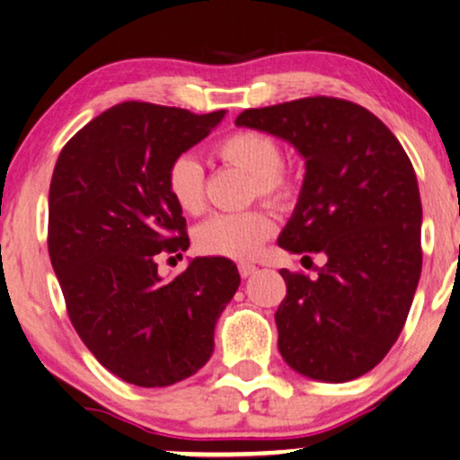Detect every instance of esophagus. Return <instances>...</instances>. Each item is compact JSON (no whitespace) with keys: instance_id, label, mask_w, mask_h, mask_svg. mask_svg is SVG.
Returning a JSON list of instances; mask_svg holds the SVG:
<instances>
[{"instance_id":"esophagus-1","label":"esophagus","mask_w":460,"mask_h":460,"mask_svg":"<svg viewBox=\"0 0 460 460\" xmlns=\"http://www.w3.org/2000/svg\"><path fill=\"white\" fill-rule=\"evenodd\" d=\"M256 264H249V262H241L239 264V273H241V277L243 279H247V277H252L253 273H256Z\"/></svg>"}]
</instances>
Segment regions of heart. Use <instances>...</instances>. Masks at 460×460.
<instances>
[{
    "label": "heart",
    "instance_id": "1",
    "mask_svg": "<svg viewBox=\"0 0 460 460\" xmlns=\"http://www.w3.org/2000/svg\"><path fill=\"white\" fill-rule=\"evenodd\" d=\"M215 153L221 162L252 177V194L273 204H286L294 196V181L281 166V146L270 134L239 129L221 138ZM168 194L183 213L204 211V170L190 153L174 157L168 168ZM275 224L266 211L221 213L196 228V247L207 256L247 260L273 234Z\"/></svg>",
    "mask_w": 460,
    "mask_h": 460
}]
</instances>
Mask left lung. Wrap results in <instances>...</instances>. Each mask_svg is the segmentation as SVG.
<instances>
[{
	"instance_id": "8db88e82",
	"label": "left lung",
	"mask_w": 460,
	"mask_h": 460,
	"mask_svg": "<svg viewBox=\"0 0 460 460\" xmlns=\"http://www.w3.org/2000/svg\"><path fill=\"white\" fill-rule=\"evenodd\" d=\"M236 126L303 157L298 202L277 245L326 258L315 279L279 270L283 360L317 382L365 376L399 339L420 279L422 202L410 157L373 112L324 95L243 111Z\"/></svg>"
}]
</instances>
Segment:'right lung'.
Wrapping results in <instances>:
<instances>
[{
  "label": "right lung",
  "instance_id": "right-lung-1",
  "mask_svg": "<svg viewBox=\"0 0 460 460\" xmlns=\"http://www.w3.org/2000/svg\"><path fill=\"white\" fill-rule=\"evenodd\" d=\"M224 115L123 102L78 129L55 164L49 256L67 315L100 365L134 386H172L200 371L239 290L228 258H194L170 281L155 262L190 245L168 194L170 164Z\"/></svg>",
  "mask_w": 460,
  "mask_h": 460
}]
</instances>
